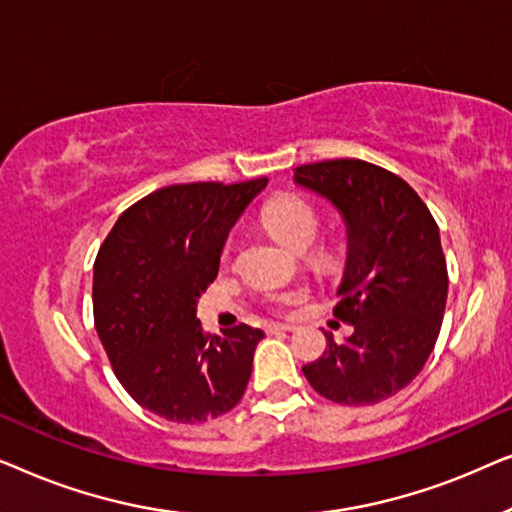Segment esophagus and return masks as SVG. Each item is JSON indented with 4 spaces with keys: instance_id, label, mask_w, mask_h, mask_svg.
<instances>
[{
    "instance_id": "obj_1",
    "label": "esophagus",
    "mask_w": 512,
    "mask_h": 512,
    "mask_svg": "<svg viewBox=\"0 0 512 512\" xmlns=\"http://www.w3.org/2000/svg\"><path fill=\"white\" fill-rule=\"evenodd\" d=\"M293 326L291 324H270L268 333H291Z\"/></svg>"
}]
</instances>
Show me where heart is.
I'll return each mask as SVG.
<instances>
[{
	"mask_svg": "<svg viewBox=\"0 0 512 512\" xmlns=\"http://www.w3.org/2000/svg\"><path fill=\"white\" fill-rule=\"evenodd\" d=\"M261 223L268 233L275 237L279 244H284L291 251H303L307 265L312 270L328 275L338 268V251L331 244H314L321 228V219L310 202L298 198L293 193H279L275 198L265 202L261 212ZM233 242L223 244V258L230 256ZM303 298V293L291 291V293H279L272 296V303L277 307L293 305Z\"/></svg>",
	"mask_w": 512,
	"mask_h": 512,
	"instance_id": "b5f03b06",
	"label": "heart"
}]
</instances>
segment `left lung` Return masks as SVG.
Masks as SVG:
<instances>
[{"mask_svg": "<svg viewBox=\"0 0 512 512\" xmlns=\"http://www.w3.org/2000/svg\"><path fill=\"white\" fill-rule=\"evenodd\" d=\"M296 184L324 195L347 221L349 254L335 319L345 342L303 366L319 396L373 405L415 380L436 345L447 300L438 223L408 181L359 158L296 167Z\"/></svg>", "mask_w": 512, "mask_h": 512, "instance_id": "8db88e82", "label": "left lung"}]
</instances>
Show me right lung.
I'll list each match as a JSON object with an SVG mask.
<instances>
[{
    "label": "right lung",
    "mask_w": 512,
    "mask_h": 512,
    "mask_svg": "<svg viewBox=\"0 0 512 512\" xmlns=\"http://www.w3.org/2000/svg\"><path fill=\"white\" fill-rule=\"evenodd\" d=\"M265 184L158 188L118 216L97 251L95 331L123 389L170 422L226 415L247 389L263 331L205 333L195 305L219 275L228 230Z\"/></svg>",
    "instance_id": "right-lung-1"
}]
</instances>
